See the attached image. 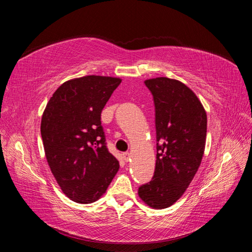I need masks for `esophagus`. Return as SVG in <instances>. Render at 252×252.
I'll list each match as a JSON object with an SVG mask.
<instances>
[{"instance_id": "34e87169", "label": "esophagus", "mask_w": 252, "mask_h": 252, "mask_svg": "<svg viewBox=\"0 0 252 252\" xmlns=\"http://www.w3.org/2000/svg\"><path fill=\"white\" fill-rule=\"evenodd\" d=\"M123 158H124V159H125L126 162L129 161V158H130V154H129V152H124Z\"/></svg>"}]
</instances>
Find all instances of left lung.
<instances>
[{
    "instance_id": "1",
    "label": "left lung",
    "mask_w": 252,
    "mask_h": 252,
    "mask_svg": "<svg viewBox=\"0 0 252 252\" xmlns=\"http://www.w3.org/2000/svg\"><path fill=\"white\" fill-rule=\"evenodd\" d=\"M156 106L157 161L152 180L139 188L149 207L163 209L184 194L201 165L207 133V114L185 84L169 78L144 82Z\"/></svg>"
}]
</instances>
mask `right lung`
Here are the masks:
<instances>
[{
    "label": "right lung",
    "instance_id": "right-lung-1",
    "mask_svg": "<svg viewBox=\"0 0 252 252\" xmlns=\"http://www.w3.org/2000/svg\"><path fill=\"white\" fill-rule=\"evenodd\" d=\"M120 78L86 75L63 83L41 121L45 156L62 191L90 204L106 192L120 165L106 146L101 113Z\"/></svg>",
    "mask_w": 252,
    "mask_h": 252
}]
</instances>
